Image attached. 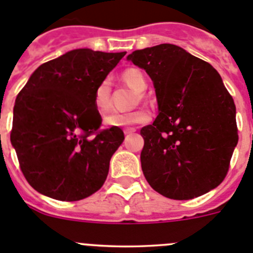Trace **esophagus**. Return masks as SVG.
I'll return each instance as SVG.
<instances>
[{"label": "esophagus", "instance_id": "34e87169", "mask_svg": "<svg viewBox=\"0 0 253 253\" xmlns=\"http://www.w3.org/2000/svg\"><path fill=\"white\" fill-rule=\"evenodd\" d=\"M137 130L135 128H128V129H124V134L125 135H129V134H133L134 131Z\"/></svg>", "mask_w": 253, "mask_h": 253}]
</instances>
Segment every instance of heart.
Instances as JSON below:
<instances>
[{"label":"heart","mask_w":253,"mask_h":253,"mask_svg":"<svg viewBox=\"0 0 253 253\" xmlns=\"http://www.w3.org/2000/svg\"><path fill=\"white\" fill-rule=\"evenodd\" d=\"M122 80L126 86L135 92L142 93L147 88V77L138 68H128L122 73ZM93 106L100 115H105L110 110V86L107 80L100 82L93 91ZM149 120V114L146 110H135L130 113H114L105 119L109 126H131L143 124Z\"/></svg>","instance_id":"b5f03b06"}]
</instances>
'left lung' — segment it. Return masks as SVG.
Here are the masks:
<instances>
[{"mask_svg":"<svg viewBox=\"0 0 253 253\" xmlns=\"http://www.w3.org/2000/svg\"><path fill=\"white\" fill-rule=\"evenodd\" d=\"M153 81L160 114L140 129V162L152 189L189 200L215 189L227 176L238 142L236 105L208 62L173 44L128 55Z\"/></svg>","mask_w":253,"mask_h":253,"instance_id":"1","label":"left lung"}]
</instances>
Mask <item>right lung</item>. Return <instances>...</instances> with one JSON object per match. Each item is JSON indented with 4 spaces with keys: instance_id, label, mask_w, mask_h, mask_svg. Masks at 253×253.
<instances>
[{
    "instance_id": "1",
    "label": "right lung",
    "mask_w": 253,
    "mask_h": 253,
    "mask_svg": "<svg viewBox=\"0 0 253 253\" xmlns=\"http://www.w3.org/2000/svg\"><path fill=\"white\" fill-rule=\"evenodd\" d=\"M125 54L75 49L38 67L19 92L11 143L22 173L40 194L77 202L104 185L124 133L100 129L93 91Z\"/></svg>"
}]
</instances>
